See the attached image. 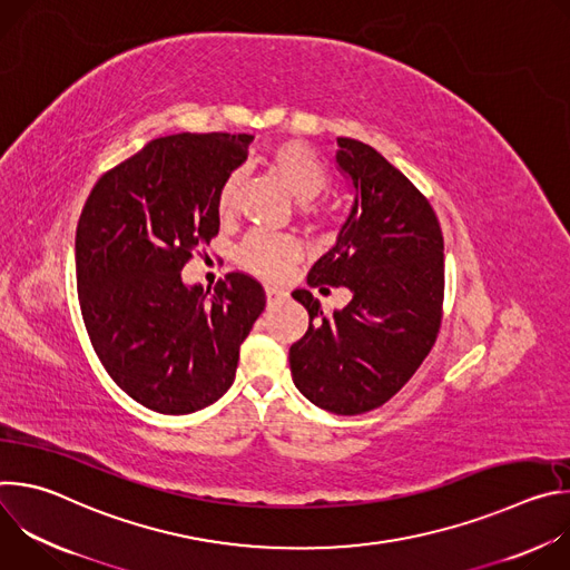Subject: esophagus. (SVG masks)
<instances>
[{
	"instance_id": "esophagus-1",
	"label": "esophagus",
	"mask_w": 570,
	"mask_h": 570,
	"mask_svg": "<svg viewBox=\"0 0 570 570\" xmlns=\"http://www.w3.org/2000/svg\"><path fill=\"white\" fill-rule=\"evenodd\" d=\"M284 295H286V291H284V288L273 286V284H266V297H268V302L279 299V297H284Z\"/></svg>"
}]
</instances>
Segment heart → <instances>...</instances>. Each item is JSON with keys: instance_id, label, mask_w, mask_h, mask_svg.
Here are the masks:
<instances>
[{"instance_id": "obj_1", "label": "heart", "mask_w": 570, "mask_h": 570, "mask_svg": "<svg viewBox=\"0 0 570 570\" xmlns=\"http://www.w3.org/2000/svg\"><path fill=\"white\" fill-rule=\"evenodd\" d=\"M266 167L299 203L315 200L330 185L322 159L302 141H282L271 148ZM243 174L232 171L218 191V214L229 216L236 209ZM302 255V243L288 234H253L238 250V262L255 275L277 279Z\"/></svg>"}]
</instances>
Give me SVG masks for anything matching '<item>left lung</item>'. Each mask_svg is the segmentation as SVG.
Masks as SVG:
<instances>
[{
  "mask_svg": "<svg viewBox=\"0 0 570 570\" xmlns=\"http://www.w3.org/2000/svg\"><path fill=\"white\" fill-rule=\"evenodd\" d=\"M336 165L352 207L308 286H345L352 302L324 315L306 288V334L291 345L295 387L317 409L363 415L392 399L429 356L442 317L444 238L417 187L372 146L338 137Z\"/></svg>",
  "mask_w": 570,
  "mask_h": 570,
  "instance_id": "1",
  "label": "left lung"
}]
</instances>
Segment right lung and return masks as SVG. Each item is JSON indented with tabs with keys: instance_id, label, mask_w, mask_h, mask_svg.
I'll return each instance as SVG.
<instances>
[{
	"instance_id": "1",
	"label": "right lung",
	"mask_w": 570,
	"mask_h": 570,
	"mask_svg": "<svg viewBox=\"0 0 570 570\" xmlns=\"http://www.w3.org/2000/svg\"><path fill=\"white\" fill-rule=\"evenodd\" d=\"M253 135L180 132L148 141L99 178L76 227L78 299L112 381L161 415H189L234 381L240 343L266 306L257 279L185 284L218 234V191Z\"/></svg>"
}]
</instances>
